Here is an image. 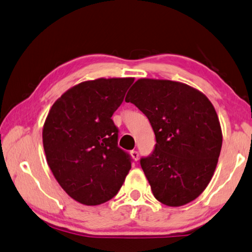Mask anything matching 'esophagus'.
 Here are the masks:
<instances>
[{
    "mask_svg": "<svg viewBox=\"0 0 252 252\" xmlns=\"http://www.w3.org/2000/svg\"><path fill=\"white\" fill-rule=\"evenodd\" d=\"M130 156H131V158L134 159L135 161H137V160H138V158H139L138 151H136V150H131L130 151Z\"/></svg>",
    "mask_w": 252,
    "mask_h": 252,
    "instance_id": "esophagus-1",
    "label": "esophagus"
}]
</instances>
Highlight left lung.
<instances>
[{"label": "left lung", "mask_w": 252, "mask_h": 252, "mask_svg": "<svg viewBox=\"0 0 252 252\" xmlns=\"http://www.w3.org/2000/svg\"><path fill=\"white\" fill-rule=\"evenodd\" d=\"M125 101L145 114L156 135L154 153L140 160L154 196L172 207L195 200L213 178L222 144L210 99L185 83L144 78Z\"/></svg>", "instance_id": "obj_1"}]
</instances>
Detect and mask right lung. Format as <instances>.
<instances>
[{
  "mask_svg": "<svg viewBox=\"0 0 252 252\" xmlns=\"http://www.w3.org/2000/svg\"><path fill=\"white\" fill-rule=\"evenodd\" d=\"M134 78H99L67 90L51 106L42 145L60 187L83 205H99L120 191L131 168L117 146L112 121Z\"/></svg>",
  "mask_w": 252,
  "mask_h": 252,
  "instance_id": "obj_1",
  "label": "right lung"
}]
</instances>
